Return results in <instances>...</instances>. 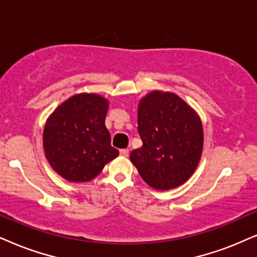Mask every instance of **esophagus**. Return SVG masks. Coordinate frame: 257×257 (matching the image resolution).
Segmentation results:
<instances>
[{"label":"esophagus","mask_w":257,"mask_h":257,"mask_svg":"<svg viewBox=\"0 0 257 257\" xmlns=\"http://www.w3.org/2000/svg\"><path fill=\"white\" fill-rule=\"evenodd\" d=\"M119 154H121L122 155V157H128V155H129V151H128V149H121V151H119Z\"/></svg>","instance_id":"obj_1"}]
</instances>
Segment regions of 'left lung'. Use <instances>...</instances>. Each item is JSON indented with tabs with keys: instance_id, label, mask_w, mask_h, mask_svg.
Returning a JSON list of instances; mask_svg holds the SVG:
<instances>
[{
	"instance_id": "1",
	"label": "left lung",
	"mask_w": 257,
	"mask_h": 257,
	"mask_svg": "<svg viewBox=\"0 0 257 257\" xmlns=\"http://www.w3.org/2000/svg\"><path fill=\"white\" fill-rule=\"evenodd\" d=\"M138 131L142 147L131 153V160L149 186L170 190L192 175L203 151V126L180 97L153 91L142 98Z\"/></svg>"
}]
</instances>
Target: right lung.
Instances as JSON below:
<instances>
[{
	"mask_svg": "<svg viewBox=\"0 0 257 257\" xmlns=\"http://www.w3.org/2000/svg\"><path fill=\"white\" fill-rule=\"evenodd\" d=\"M108 100L80 93L58 106L45 125L44 149L48 162L64 179L90 181L118 155L105 126Z\"/></svg>",
	"mask_w": 257,
	"mask_h": 257,
	"instance_id": "right-lung-1",
	"label": "right lung"
}]
</instances>
